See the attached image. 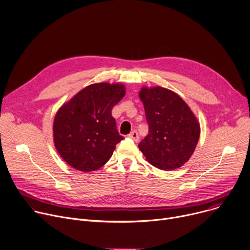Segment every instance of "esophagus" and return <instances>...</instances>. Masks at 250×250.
I'll return each instance as SVG.
<instances>
[{
  "instance_id": "1",
  "label": "esophagus",
  "mask_w": 250,
  "mask_h": 250,
  "mask_svg": "<svg viewBox=\"0 0 250 250\" xmlns=\"http://www.w3.org/2000/svg\"><path fill=\"white\" fill-rule=\"evenodd\" d=\"M128 138L131 139V140H133L135 143H138V142L140 141V137H139V134H138L137 130H132V131L128 134Z\"/></svg>"
}]
</instances>
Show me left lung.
I'll use <instances>...</instances> for the list:
<instances>
[{"instance_id": "obj_1", "label": "left lung", "mask_w": 250, "mask_h": 250, "mask_svg": "<svg viewBox=\"0 0 250 250\" xmlns=\"http://www.w3.org/2000/svg\"><path fill=\"white\" fill-rule=\"evenodd\" d=\"M148 134L139 147L154 167L172 170L183 167L192 155L200 135L199 123L187 103L163 86H143Z\"/></svg>"}]
</instances>
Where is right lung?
<instances>
[{"label":"right lung","instance_id":"1","mask_svg":"<svg viewBox=\"0 0 250 250\" xmlns=\"http://www.w3.org/2000/svg\"><path fill=\"white\" fill-rule=\"evenodd\" d=\"M125 95L122 83L89 84L64 103L54 120V144L62 160L77 170L101 168L124 138L111 109Z\"/></svg>","mask_w":250,"mask_h":250}]
</instances>
